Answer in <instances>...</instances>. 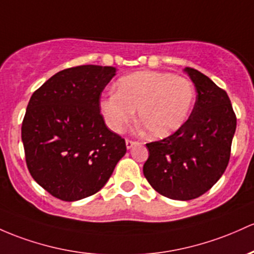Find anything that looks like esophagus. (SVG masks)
<instances>
[{"label":"esophagus","mask_w":254,"mask_h":254,"mask_svg":"<svg viewBox=\"0 0 254 254\" xmlns=\"http://www.w3.org/2000/svg\"><path fill=\"white\" fill-rule=\"evenodd\" d=\"M136 144H138L137 141H132V140H127V148L130 149L132 148L133 146H136Z\"/></svg>","instance_id":"esophagus-1"}]
</instances>
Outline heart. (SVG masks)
Masks as SVG:
<instances>
[{"mask_svg":"<svg viewBox=\"0 0 254 254\" xmlns=\"http://www.w3.org/2000/svg\"><path fill=\"white\" fill-rule=\"evenodd\" d=\"M194 86L168 72H137L119 79L117 91L106 94L101 111L108 127L122 131L137 108V123L149 137H164L180 129L194 104Z\"/></svg>","mask_w":254,"mask_h":254,"instance_id":"1","label":"heart"}]
</instances>
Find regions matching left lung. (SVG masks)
<instances>
[{
    "label": "left lung",
    "instance_id": "obj_1",
    "mask_svg": "<svg viewBox=\"0 0 254 254\" xmlns=\"http://www.w3.org/2000/svg\"><path fill=\"white\" fill-rule=\"evenodd\" d=\"M196 88L189 118L172 135L149 142L143 175L163 196L191 200L216 185L229 164L236 114L225 90L197 69L186 67Z\"/></svg>",
    "mask_w": 254,
    "mask_h": 254
}]
</instances>
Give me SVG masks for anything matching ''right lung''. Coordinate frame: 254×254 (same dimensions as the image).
Returning <instances> with one entry per match:
<instances>
[{
    "label": "right lung",
    "mask_w": 254,
    "mask_h": 254,
    "mask_svg": "<svg viewBox=\"0 0 254 254\" xmlns=\"http://www.w3.org/2000/svg\"><path fill=\"white\" fill-rule=\"evenodd\" d=\"M111 66L58 72L32 94L21 124L25 160L33 180L54 197L76 201L106 185L127 153L125 140L100 113Z\"/></svg>",
    "instance_id": "right-lung-1"
}]
</instances>
